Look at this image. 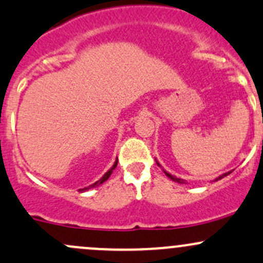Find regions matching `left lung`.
Listing matches in <instances>:
<instances>
[{
  "label": "left lung",
  "mask_w": 263,
  "mask_h": 263,
  "mask_svg": "<svg viewBox=\"0 0 263 263\" xmlns=\"http://www.w3.org/2000/svg\"><path fill=\"white\" fill-rule=\"evenodd\" d=\"M156 163H157V166H160V167H161V164L158 163V161H157V160H156ZM231 172H232V171H229V172H226V174H223V175L218 176V177L216 178L215 181H218V180H221V178H223L224 176H229V175L231 174ZM163 174L166 175L167 177H168V178H171L172 181H175V182H177V183H186V182H184V180H181V178H177V177H176V176H172L171 174H168V172H166V171H164V170H163Z\"/></svg>",
  "instance_id": "8db88e82"
}]
</instances>
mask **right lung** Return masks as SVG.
I'll use <instances>...</instances> for the list:
<instances>
[{"label": "right lung", "mask_w": 263, "mask_h": 263, "mask_svg": "<svg viewBox=\"0 0 263 263\" xmlns=\"http://www.w3.org/2000/svg\"><path fill=\"white\" fill-rule=\"evenodd\" d=\"M116 166H117V158H116V161H115L114 166H112V167H111V168H109V170H108V171H107V172H106V174H105V175H103V176H102V177H101L99 181H96V182H95V183L89 184V186H88V187H83V189H80V190H79V192H85V191H88V190H89V189H93V187H97V186H100V184H102L103 182H105V181H107V180H108V177H109V176H111V174H112V172H114V170H115V168H116Z\"/></svg>", "instance_id": "obj_1"}]
</instances>
